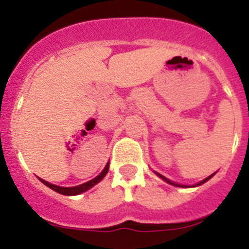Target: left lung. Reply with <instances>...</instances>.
<instances>
[{
	"label": "left lung",
	"instance_id": "1",
	"mask_svg": "<svg viewBox=\"0 0 249 249\" xmlns=\"http://www.w3.org/2000/svg\"><path fill=\"white\" fill-rule=\"evenodd\" d=\"M157 175H158V176H160V178H162V179H164V181H166V182H167V183H169V184H173V186H177V187H186V186H181V184L173 183V182H171V181H169V179H167V178H166V177H163V176H162V175H160V173H157ZM213 175H214V173H213ZM213 175H211V176H210V177H207V178H206V179H203V181H202V182H199V183H198V184H196V186H199V184H202V183H204V182H207V181H208V179H210V178H212V177H213Z\"/></svg>",
	"mask_w": 249,
	"mask_h": 249
}]
</instances>
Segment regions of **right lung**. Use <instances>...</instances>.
Here are the masks:
<instances>
[{"label": "right lung", "mask_w": 249, "mask_h": 249, "mask_svg": "<svg viewBox=\"0 0 249 249\" xmlns=\"http://www.w3.org/2000/svg\"><path fill=\"white\" fill-rule=\"evenodd\" d=\"M108 168H109V163H107V166L105 167V169H103L102 172H101L97 177L93 178V179H91V181L86 182V183L81 184V186H76V187H59V186H54V184L48 183V182L43 181V179H41V178H39V179H41V182H42L43 184H46L47 187H50L51 190L56 191V192L61 193V195L76 196V195H80V193H82V192H86V191L89 190L91 187H93L94 184H97L98 182H100L106 175H107V172H108Z\"/></svg>", "instance_id": "1"}]
</instances>
